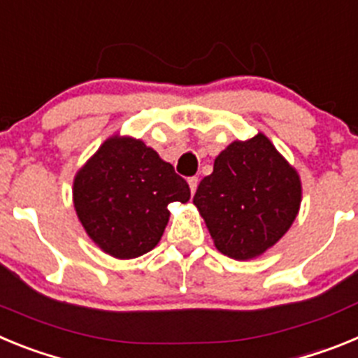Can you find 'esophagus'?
I'll return each mask as SVG.
<instances>
[{"label":"esophagus","instance_id":"34e87169","mask_svg":"<svg viewBox=\"0 0 358 358\" xmlns=\"http://www.w3.org/2000/svg\"><path fill=\"white\" fill-rule=\"evenodd\" d=\"M188 186H189V192H192V194H195V189H197V186H199V177H189Z\"/></svg>","mask_w":358,"mask_h":358}]
</instances>
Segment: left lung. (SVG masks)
<instances>
[{
    "label": "left lung",
    "mask_w": 358,
    "mask_h": 358,
    "mask_svg": "<svg viewBox=\"0 0 358 358\" xmlns=\"http://www.w3.org/2000/svg\"><path fill=\"white\" fill-rule=\"evenodd\" d=\"M301 177L264 132L236 140L217 156L194 195L215 248L252 260L273 248L296 220Z\"/></svg>",
    "instance_id": "left-lung-1"
}]
</instances>
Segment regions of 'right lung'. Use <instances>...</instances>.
Segmentation results:
<instances>
[{
    "instance_id": "obj_1",
    "label": "right lung",
    "mask_w": 358,
    "mask_h": 358,
    "mask_svg": "<svg viewBox=\"0 0 358 358\" xmlns=\"http://www.w3.org/2000/svg\"><path fill=\"white\" fill-rule=\"evenodd\" d=\"M188 201V182L132 136L107 138L73 179V206L82 227L118 260L156 248L169 224L170 202Z\"/></svg>"
}]
</instances>
